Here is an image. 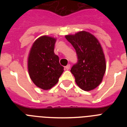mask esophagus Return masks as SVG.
I'll return each instance as SVG.
<instances>
[{
    "label": "esophagus",
    "instance_id": "obj_1",
    "mask_svg": "<svg viewBox=\"0 0 127 127\" xmlns=\"http://www.w3.org/2000/svg\"><path fill=\"white\" fill-rule=\"evenodd\" d=\"M70 68V64H67V65L65 66V69L66 70H69Z\"/></svg>",
    "mask_w": 127,
    "mask_h": 127
}]
</instances>
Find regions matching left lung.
Returning <instances> with one entry per match:
<instances>
[{"mask_svg": "<svg viewBox=\"0 0 127 127\" xmlns=\"http://www.w3.org/2000/svg\"><path fill=\"white\" fill-rule=\"evenodd\" d=\"M65 37L77 54L78 63L70 70L76 83L83 90H92L102 82L106 70L100 43L94 35L86 31L67 35Z\"/></svg>", "mask_w": 127, "mask_h": 127, "instance_id": "obj_1", "label": "left lung"}]
</instances>
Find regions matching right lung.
I'll use <instances>...</instances> for the list:
<instances>
[{
  "mask_svg": "<svg viewBox=\"0 0 127 127\" xmlns=\"http://www.w3.org/2000/svg\"><path fill=\"white\" fill-rule=\"evenodd\" d=\"M55 38L43 35L35 41L28 58L30 77L35 86L47 90L55 86L64 71L54 53Z\"/></svg>",
  "mask_w": 127,
  "mask_h": 127,
  "instance_id": "obj_1",
  "label": "right lung"
}]
</instances>
